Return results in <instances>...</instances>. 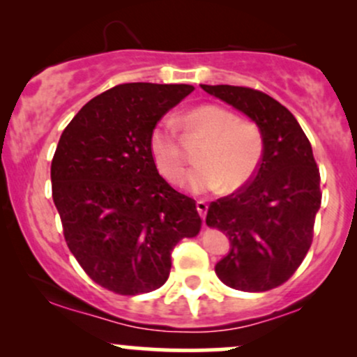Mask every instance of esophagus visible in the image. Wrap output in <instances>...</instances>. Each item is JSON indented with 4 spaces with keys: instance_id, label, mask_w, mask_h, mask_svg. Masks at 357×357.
Here are the masks:
<instances>
[{
    "instance_id": "34e87169",
    "label": "esophagus",
    "mask_w": 357,
    "mask_h": 357,
    "mask_svg": "<svg viewBox=\"0 0 357 357\" xmlns=\"http://www.w3.org/2000/svg\"><path fill=\"white\" fill-rule=\"evenodd\" d=\"M196 210H198L199 216L204 220V216H206V211H208V203L203 202V199H198V202H196Z\"/></svg>"
}]
</instances>
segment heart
Returning a JSON list of instances; mask_svg holds the SVG:
<instances>
[{"mask_svg":"<svg viewBox=\"0 0 357 357\" xmlns=\"http://www.w3.org/2000/svg\"><path fill=\"white\" fill-rule=\"evenodd\" d=\"M191 132L206 137L198 153V162L188 176L195 192L236 191L257 174L265 153L261 127L241 121L235 112L218 104L195 107L183 117ZM149 153L155 167L169 183L183 184L186 167L179 149L178 134L171 121H162L151 130Z\"/></svg>","mask_w":357,"mask_h":357,"instance_id":"heart-1","label":"heart"}]
</instances>
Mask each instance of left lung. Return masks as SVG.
I'll list each match as a JSON object with an SVG mask.
<instances>
[{"label": "left lung", "mask_w": 357, "mask_h": 357, "mask_svg": "<svg viewBox=\"0 0 357 357\" xmlns=\"http://www.w3.org/2000/svg\"><path fill=\"white\" fill-rule=\"evenodd\" d=\"M202 89L247 114L265 139L252 181L208 208L206 225L231 243L215 272L225 285L243 292L275 289L296 273L312 245L322 199L312 146L292 112L267 93L235 85Z\"/></svg>", "instance_id": "left-lung-1"}]
</instances>
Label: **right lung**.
Masks as SVG:
<instances>
[{
    "instance_id": "add662e5",
    "label": "right lung",
    "mask_w": 357,
    "mask_h": 357,
    "mask_svg": "<svg viewBox=\"0 0 357 357\" xmlns=\"http://www.w3.org/2000/svg\"><path fill=\"white\" fill-rule=\"evenodd\" d=\"M192 85L121 84L65 127L52 159V196L84 272L121 296L159 289L171 252L202 230L196 202L158 173L151 130Z\"/></svg>"
}]
</instances>
